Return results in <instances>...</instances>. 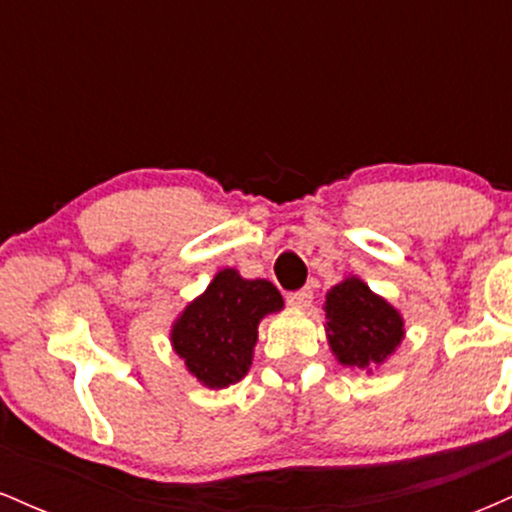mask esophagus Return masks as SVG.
<instances>
[{
	"mask_svg": "<svg viewBox=\"0 0 512 512\" xmlns=\"http://www.w3.org/2000/svg\"><path fill=\"white\" fill-rule=\"evenodd\" d=\"M286 301H289L293 308H308V305L313 303V291H310V286H303V289L291 291L289 296H286Z\"/></svg>",
	"mask_w": 512,
	"mask_h": 512,
	"instance_id": "esophagus-1",
	"label": "esophagus"
}]
</instances>
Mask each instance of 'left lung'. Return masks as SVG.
<instances>
[{
    "label": "left lung",
    "instance_id": "1",
    "mask_svg": "<svg viewBox=\"0 0 512 512\" xmlns=\"http://www.w3.org/2000/svg\"><path fill=\"white\" fill-rule=\"evenodd\" d=\"M327 339L342 366H380L404 337L402 315L356 276L327 293Z\"/></svg>",
    "mask_w": 512,
    "mask_h": 512
}]
</instances>
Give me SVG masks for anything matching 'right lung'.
<instances>
[{
  "instance_id": "1",
  "label": "right lung",
  "mask_w": 512,
  "mask_h": 512,
  "mask_svg": "<svg viewBox=\"0 0 512 512\" xmlns=\"http://www.w3.org/2000/svg\"><path fill=\"white\" fill-rule=\"evenodd\" d=\"M281 308L284 298L272 281L243 279L236 269H221L175 320L170 342L199 383L221 390L245 378L257 325Z\"/></svg>"
}]
</instances>
